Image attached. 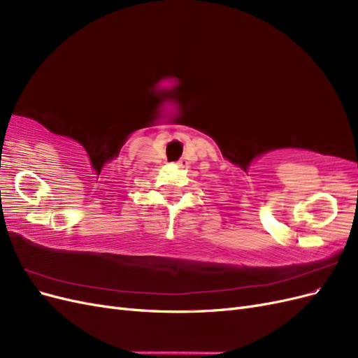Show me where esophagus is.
I'll use <instances>...</instances> for the list:
<instances>
[{
    "mask_svg": "<svg viewBox=\"0 0 358 358\" xmlns=\"http://www.w3.org/2000/svg\"><path fill=\"white\" fill-rule=\"evenodd\" d=\"M178 164H179L180 167H187V166H188V161H187L185 158H180V159L178 161Z\"/></svg>",
    "mask_w": 358,
    "mask_h": 358,
    "instance_id": "34e87169",
    "label": "esophagus"
}]
</instances>
